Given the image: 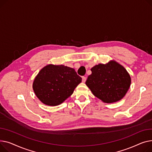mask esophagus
<instances>
[{"label":"esophagus","mask_w":152,"mask_h":152,"mask_svg":"<svg viewBox=\"0 0 152 152\" xmlns=\"http://www.w3.org/2000/svg\"><path fill=\"white\" fill-rule=\"evenodd\" d=\"M86 80V78L85 77H82V82H85Z\"/></svg>","instance_id":"1"}]
</instances>
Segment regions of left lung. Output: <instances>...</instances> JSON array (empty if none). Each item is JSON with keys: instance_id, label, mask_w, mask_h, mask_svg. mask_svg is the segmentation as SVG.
I'll return each mask as SVG.
<instances>
[{"instance_id": "left-lung-1", "label": "left lung", "mask_w": 152, "mask_h": 152, "mask_svg": "<svg viewBox=\"0 0 152 152\" xmlns=\"http://www.w3.org/2000/svg\"><path fill=\"white\" fill-rule=\"evenodd\" d=\"M86 85L93 94L106 103L121 99L131 85V77L122 66L115 61L99 64L91 69Z\"/></svg>"}]
</instances>
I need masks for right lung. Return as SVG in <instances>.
Listing matches in <instances>:
<instances>
[{
	"label": "right lung",
	"instance_id": "right-lung-1",
	"mask_svg": "<svg viewBox=\"0 0 152 152\" xmlns=\"http://www.w3.org/2000/svg\"><path fill=\"white\" fill-rule=\"evenodd\" d=\"M82 78L75 70L63 65L44 67L35 77L33 90L43 104L55 106L72 94Z\"/></svg>",
	"mask_w": 152,
	"mask_h": 152
}]
</instances>
